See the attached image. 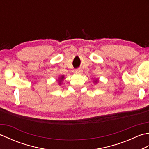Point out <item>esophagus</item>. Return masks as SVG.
I'll return each instance as SVG.
<instances>
[{"label":"esophagus","instance_id":"34e87169","mask_svg":"<svg viewBox=\"0 0 149 149\" xmlns=\"http://www.w3.org/2000/svg\"><path fill=\"white\" fill-rule=\"evenodd\" d=\"M75 72H77V73H82V72H83V70H82V69L81 68H77V69H75Z\"/></svg>","mask_w":149,"mask_h":149}]
</instances>
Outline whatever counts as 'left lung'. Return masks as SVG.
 <instances>
[{"label": "left lung", "mask_w": 149, "mask_h": 149, "mask_svg": "<svg viewBox=\"0 0 149 149\" xmlns=\"http://www.w3.org/2000/svg\"><path fill=\"white\" fill-rule=\"evenodd\" d=\"M96 83H97V81H96Z\"/></svg>", "instance_id": "obj_1"}]
</instances>
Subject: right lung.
<instances>
[{
    "label": "right lung",
    "mask_w": 149,
    "mask_h": 149,
    "mask_svg": "<svg viewBox=\"0 0 149 149\" xmlns=\"http://www.w3.org/2000/svg\"><path fill=\"white\" fill-rule=\"evenodd\" d=\"M63 78H64V76H61V78H60V80H62Z\"/></svg>",
    "instance_id": "right-lung-1"
}]
</instances>
